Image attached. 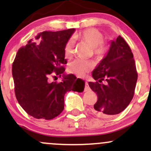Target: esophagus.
Wrapping results in <instances>:
<instances>
[{"label":"esophagus","mask_w":151,"mask_h":151,"mask_svg":"<svg viewBox=\"0 0 151 151\" xmlns=\"http://www.w3.org/2000/svg\"><path fill=\"white\" fill-rule=\"evenodd\" d=\"M90 90V87H89L88 86V83H87V82H85V88H84V91H88Z\"/></svg>","instance_id":"34e87169"}]
</instances>
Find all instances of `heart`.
Segmentation results:
<instances>
[{
    "label": "heart",
    "mask_w": 151,
    "mask_h": 151,
    "mask_svg": "<svg viewBox=\"0 0 151 151\" xmlns=\"http://www.w3.org/2000/svg\"><path fill=\"white\" fill-rule=\"evenodd\" d=\"M74 40H81L87 43L92 48L93 55L97 59H102L107 55L109 46L103 42V35L100 31L95 28H88L84 29L73 37ZM73 54V43L71 40H68L64 46V56L65 58H70ZM92 68V64L88 61L75 60L68 65V70L70 73L77 77H83L86 73Z\"/></svg>",
    "instance_id": "heart-1"
}]
</instances>
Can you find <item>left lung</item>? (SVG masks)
<instances>
[{"instance_id":"obj_1","label":"left lung","mask_w":151,"mask_h":151,"mask_svg":"<svg viewBox=\"0 0 151 151\" xmlns=\"http://www.w3.org/2000/svg\"><path fill=\"white\" fill-rule=\"evenodd\" d=\"M96 82H89L97 94L93 112L101 117L118 114L128 107L134 95L138 74L131 49L123 37L111 42L106 57L92 72ZM106 81V84L102 83Z\"/></svg>"}]
</instances>
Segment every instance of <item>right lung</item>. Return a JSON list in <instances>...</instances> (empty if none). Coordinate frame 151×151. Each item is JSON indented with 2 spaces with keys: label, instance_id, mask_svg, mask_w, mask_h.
I'll return each mask as SVG.
<instances>
[{
  "label": "right lung",
  "instance_id": "add662e5",
  "mask_svg": "<svg viewBox=\"0 0 151 151\" xmlns=\"http://www.w3.org/2000/svg\"><path fill=\"white\" fill-rule=\"evenodd\" d=\"M74 30L40 32L17 51L12 63L14 93L20 106L34 118L54 119L63 111L67 91L84 90V81L72 74L63 76L60 83L49 80L51 75L65 71L64 46Z\"/></svg>",
  "mask_w": 151,
  "mask_h": 151
}]
</instances>
